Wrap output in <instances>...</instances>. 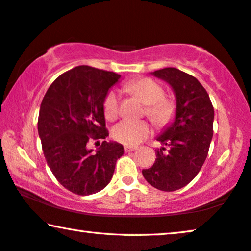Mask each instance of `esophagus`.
Listing matches in <instances>:
<instances>
[{
    "label": "esophagus",
    "mask_w": 251,
    "mask_h": 251,
    "mask_svg": "<svg viewBox=\"0 0 251 251\" xmlns=\"http://www.w3.org/2000/svg\"><path fill=\"white\" fill-rule=\"evenodd\" d=\"M124 149H125L126 152H130V151H135V150H136L137 148H135V147H129V145H125Z\"/></svg>",
    "instance_id": "obj_1"
}]
</instances>
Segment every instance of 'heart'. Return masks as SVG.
<instances>
[{"label": "heart", "instance_id": "obj_1", "mask_svg": "<svg viewBox=\"0 0 251 251\" xmlns=\"http://www.w3.org/2000/svg\"><path fill=\"white\" fill-rule=\"evenodd\" d=\"M127 92L136 96L145 106V114L158 126L167 125L175 115V104L169 99L164 98L163 88L158 82L149 77L135 78L125 84ZM119 111V96L115 90L107 93L103 100V113L107 119L113 121ZM151 133V127L144 121L119 122L113 129V136L127 145H137L145 140Z\"/></svg>", "mask_w": 251, "mask_h": 251}]
</instances>
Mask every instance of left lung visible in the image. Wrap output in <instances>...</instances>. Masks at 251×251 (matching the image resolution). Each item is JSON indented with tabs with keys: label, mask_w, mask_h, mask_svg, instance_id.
Listing matches in <instances>:
<instances>
[{
	"label": "left lung",
	"mask_w": 251,
	"mask_h": 251,
	"mask_svg": "<svg viewBox=\"0 0 251 251\" xmlns=\"http://www.w3.org/2000/svg\"><path fill=\"white\" fill-rule=\"evenodd\" d=\"M151 74L173 89L176 110L174 121L156 137L162 147L155 150V162L142 174L154 188L175 192L188 185L206 160L214 109L208 93L196 77L175 67Z\"/></svg>",
	"instance_id": "1"
}]
</instances>
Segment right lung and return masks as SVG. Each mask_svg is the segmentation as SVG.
I'll return each instance as SVG.
<instances>
[{
  "instance_id": "right-lung-1",
  "label": "right lung",
  "mask_w": 251,
  "mask_h": 251,
  "mask_svg": "<svg viewBox=\"0 0 251 251\" xmlns=\"http://www.w3.org/2000/svg\"><path fill=\"white\" fill-rule=\"evenodd\" d=\"M119 74L81 65L59 75L48 88L38 117L45 159L59 184L81 196L102 190L124 154L117 142L103 141L93 151L90 138H106L103 100Z\"/></svg>"
}]
</instances>
